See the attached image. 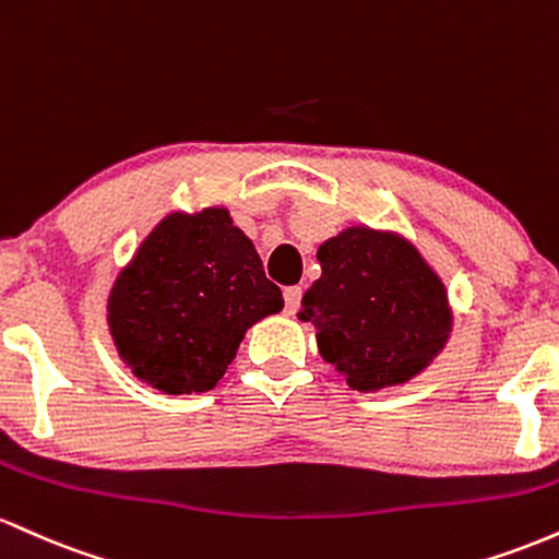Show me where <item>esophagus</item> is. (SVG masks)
<instances>
[{
    "mask_svg": "<svg viewBox=\"0 0 559 559\" xmlns=\"http://www.w3.org/2000/svg\"><path fill=\"white\" fill-rule=\"evenodd\" d=\"M300 298H304V290L300 287H285V311L287 313H296L298 306H300Z\"/></svg>",
    "mask_w": 559,
    "mask_h": 559,
    "instance_id": "esophagus-1",
    "label": "esophagus"
}]
</instances>
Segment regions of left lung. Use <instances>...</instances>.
<instances>
[{
	"label": "left lung",
	"mask_w": 559,
	"mask_h": 559,
	"mask_svg": "<svg viewBox=\"0 0 559 559\" xmlns=\"http://www.w3.org/2000/svg\"><path fill=\"white\" fill-rule=\"evenodd\" d=\"M322 277L298 317L317 328L319 354L354 391H380L423 372L451 330L447 287L415 246L350 227L317 250Z\"/></svg>",
	"instance_id": "8db88e82"
}]
</instances>
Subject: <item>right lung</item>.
Masks as SVG:
<instances>
[{
	"label": "right lung",
	"mask_w": 559,
	"mask_h": 559,
	"mask_svg": "<svg viewBox=\"0 0 559 559\" xmlns=\"http://www.w3.org/2000/svg\"><path fill=\"white\" fill-rule=\"evenodd\" d=\"M282 290L227 209L171 213L118 274L108 322L118 354L158 391L203 393L224 378L246 330Z\"/></svg>",
	"instance_id": "add662e5"
}]
</instances>
